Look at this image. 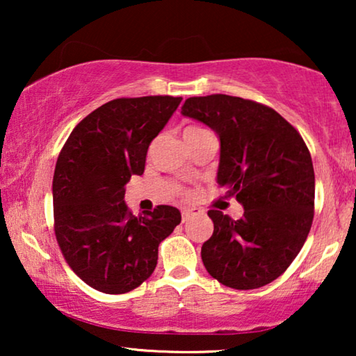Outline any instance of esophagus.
I'll return each mask as SVG.
<instances>
[{"instance_id": "34e87169", "label": "esophagus", "mask_w": 356, "mask_h": 356, "mask_svg": "<svg viewBox=\"0 0 356 356\" xmlns=\"http://www.w3.org/2000/svg\"><path fill=\"white\" fill-rule=\"evenodd\" d=\"M199 213H201V211H199V209H184V211L181 212L183 222L189 220V218L194 217V216H199Z\"/></svg>"}]
</instances>
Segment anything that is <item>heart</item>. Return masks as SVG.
<instances>
[{
	"label": "heart",
	"mask_w": 356,
	"mask_h": 356,
	"mask_svg": "<svg viewBox=\"0 0 356 356\" xmlns=\"http://www.w3.org/2000/svg\"><path fill=\"white\" fill-rule=\"evenodd\" d=\"M202 128H197V126H189V128H186V131H184V136H189V134H197V133H202Z\"/></svg>",
	"instance_id": "obj_1"
}]
</instances>
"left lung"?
I'll use <instances>...</instances> for the list:
<instances>
[{
    "mask_svg": "<svg viewBox=\"0 0 356 356\" xmlns=\"http://www.w3.org/2000/svg\"><path fill=\"white\" fill-rule=\"evenodd\" d=\"M181 113L220 138L217 183L245 207L240 220L209 211L212 236L201 257L236 290L270 284L303 248L314 217V168L303 138L274 108L241 97H189Z\"/></svg>",
    "mask_w": 356,
    "mask_h": 356,
    "instance_id": "left-lung-1",
    "label": "left lung"
}]
</instances>
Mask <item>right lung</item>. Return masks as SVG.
<instances>
[{
  "label": "right lung",
  "instance_id": "add662e5",
  "mask_svg": "<svg viewBox=\"0 0 356 356\" xmlns=\"http://www.w3.org/2000/svg\"><path fill=\"white\" fill-rule=\"evenodd\" d=\"M181 97L115 99L72 129L53 175V217L67 266L92 289L128 293L157 266L159 245L181 222L177 207L133 216L124 184L143 175L155 136Z\"/></svg>",
  "mask_w": 356,
  "mask_h": 356
}]
</instances>
